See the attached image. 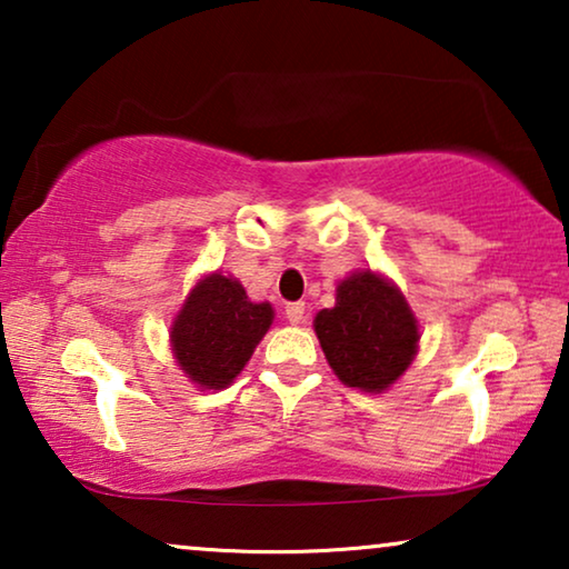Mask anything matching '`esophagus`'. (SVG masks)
Returning a JSON list of instances; mask_svg holds the SVG:
<instances>
[{
    "instance_id": "obj_1",
    "label": "esophagus",
    "mask_w": 569,
    "mask_h": 569,
    "mask_svg": "<svg viewBox=\"0 0 569 569\" xmlns=\"http://www.w3.org/2000/svg\"><path fill=\"white\" fill-rule=\"evenodd\" d=\"M284 316H287V321L295 326L302 323V318H306V302H287Z\"/></svg>"
}]
</instances>
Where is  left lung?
Wrapping results in <instances>:
<instances>
[{"mask_svg":"<svg viewBox=\"0 0 569 569\" xmlns=\"http://www.w3.org/2000/svg\"><path fill=\"white\" fill-rule=\"evenodd\" d=\"M313 329L341 383L368 393L391 388L419 347V326L407 298L370 269L341 279L337 306L318 310Z\"/></svg>","mask_w":569,"mask_h":569,"instance_id":"1","label":"left lung"}]
</instances>
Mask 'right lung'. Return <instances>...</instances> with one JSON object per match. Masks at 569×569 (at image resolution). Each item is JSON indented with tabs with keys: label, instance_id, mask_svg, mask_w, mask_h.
<instances>
[{
	"label": "right lung",
	"instance_id": "right-lung-1",
	"mask_svg": "<svg viewBox=\"0 0 569 569\" xmlns=\"http://www.w3.org/2000/svg\"><path fill=\"white\" fill-rule=\"evenodd\" d=\"M274 321L269 302H251L238 279L222 271L193 284L170 326L178 368L199 388H228L251 360Z\"/></svg>",
	"mask_w": 569,
	"mask_h": 569
}]
</instances>
